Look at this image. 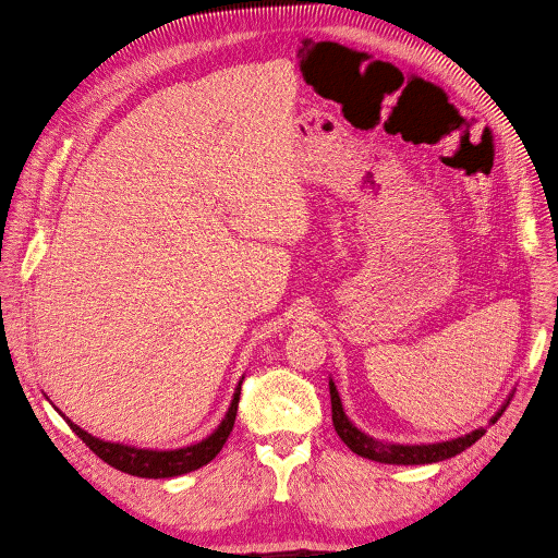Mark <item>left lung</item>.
<instances>
[{
	"label": "left lung",
	"instance_id": "obj_1",
	"mask_svg": "<svg viewBox=\"0 0 558 558\" xmlns=\"http://www.w3.org/2000/svg\"><path fill=\"white\" fill-rule=\"evenodd\" d=\"M329 390H331V413H333V426L340 435V439L360 457H366L371 461H379V463H395V465H420V463H435V461H444L450 459L459 452H463L465 448H470L476 439H482L486 435V428H476L463 437L450 439V441H441V444H422V446H404V444H384L377 441L368 435H364L362 430H357L349 417L344 415L342 409V400L338 395V388L333 384V379H329ZM506 407L490 420V424H495L501 415H504Z\"/></svg>",
	"mask_w": 558,
	"mask_h": 558
}]
</instances>
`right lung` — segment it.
<instances>
[{
    "label": "right lung",
    "mask_w": 558,
    "mask_h": 558,
    "mask_svg": "<svg viewBox=\"0 0 558 558\" xmlns=\"http://www.w3.org/2000/svg\"><path fill=\"white\" fill-rule=\"evenodd\" d=\"M241 386H243V379L235 386L233 400H231L229 411H227L225 420L220 422V426L207 439H203L194 446H187V448H179V450H145V448L104 441V439L93 437L84 428H78L76 424H72L59 409L57 411L65 420V424L72 428V433L78 439H84V444L108 465H112L121 472L134 474V476H145V480H168V476H179V474L203 468L220 452V448L227 441V437L233 428V422H235L238 400H241Z\"/></svg>",
    "instance_id": "obj_1"
}]
</instances>
